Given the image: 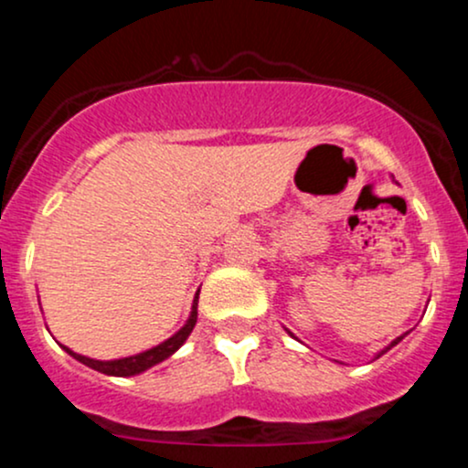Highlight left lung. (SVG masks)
<instances>
[{
  "label": "left lung",
  "mask_w": 468,
  "mask_h": 468,
  "mask_svg": "<svg viewBox=\"0 0 468 468\" xmlns=\"http://www.w3.org/2000/svg\"><path fill=\"white\" fill-rule=\"evenodd\" d=\"M402 338H405V335H402V336H399V338H394V341H391V343H389V346H388V347H385V350H383V352H378V356H383V354H385V352H388V350H391V347H394V346H399V343L402 341ZM378 356H376V358H378Z\"/></svg>",
  "instance_id": "8db88e82"
}]
</instances>
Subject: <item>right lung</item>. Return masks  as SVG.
Listing matches in <instances>:
<instances>
[{
	"label": "right lung",
	"mask_w": 468,
	"mask_h": 468,
	"mask_svg": "<svg viewBox=\"0 0 468 468\" xmlns=\"http://www.w3.org/2000/svg\"><path fill=\"white\" fill-rule=\"evenodd\" d=\"M197 294H200V290H197L196 299H193L191 316H189V321H186V324H185V327H180V330L176 332L174 336L166 338L165 343H160V346L152 347V350L136 354V356L116 358V361H96V358L80 356V354L72 352L66 346H63V350H66L69 356H74V358H77V361H80L83 365H88V367H92V369H96V372H101V374H107V376H133V374H141V372H144V369L154 367V365L163 363L165 358H169L171 354L178 350L182 343L186 341V336L191 335V330H193V327H196V321H197Z\"/></svg>",
	"instance_id": "obj_1"
}]
</instances>
